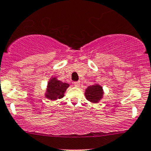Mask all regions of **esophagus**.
I'll return each instance as SVG.
<instances>
[{"label": "esophagus", "instance_id": "esophagus-1", "mask_svg": "<svg viewBox=\"0 0 151 151\" xmlns=\"http://www.w3.org/2000/svg\"><path fill=\"white\" fill-rule=\"evenodd\" d=\"M74 85L75 86V87H79V85H80V82L78 81V82H74Z\"/></svg>", "mask_w": 151, "mask_h": 151}]
</instances>
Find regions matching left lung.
Here are the masks:
<instances>
[{
	"label": "left lung",
	"mask_w": 151,
	"mask_h": 151,
	"mask_svg": "<svg viewBox=\"0 0 151 151\" xmlns=\"http://www.w3.org/2000/svg\"><path fill=\"white\" fill-rule=\"evenodd\" d=\"M103 89L100 84H94L85 89L86 99L92 103H97L103 97Z\"/></svg>",
	"instance_id": "left-lung-1"
}]
</instances>
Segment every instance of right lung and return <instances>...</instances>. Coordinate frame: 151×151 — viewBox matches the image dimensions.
<instances>
[{
    "label": "right lung",
    "instance_id": "obj_1",
    "mask_svg": "<svg viewBox=\"0 0 151 151\" xmlns=\"http://www.w3.org/2000/svg\"><path fill=\"white\" fill-rule=\"evenodd\" d=\"M69 87V84L57 80V77H52L48 82L45 97L51 100L62 98L64 92Z\"/></svg>",
    "mask_w": 151,
    "mask_h": 151
}]
</instances>
